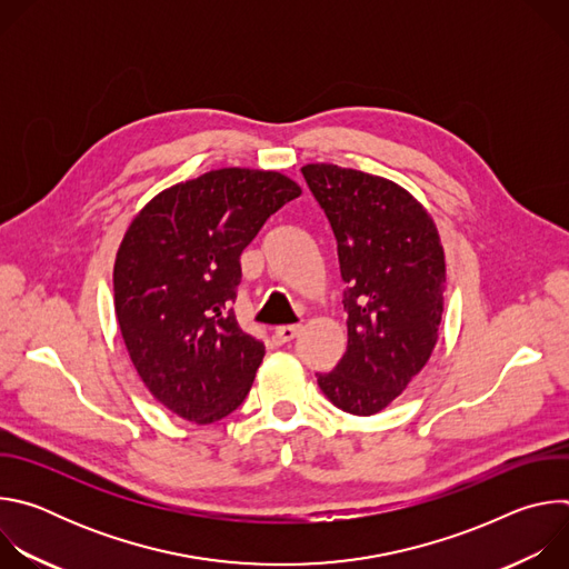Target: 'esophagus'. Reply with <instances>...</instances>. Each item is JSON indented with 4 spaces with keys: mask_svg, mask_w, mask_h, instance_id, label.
Returning a JSON list of instances; mask_svg holds the SVG:
<instances>
[{
    "mask_svg": "<svg viewBox=\"0 0 569 569\" xmlns=\"http://www.w3.org/2000/svg\"><path fill=\"white\" fill-rule=\"evenodd\" d=\"M301 327H297V323H286V327H277L274 329V338L286 345V342H292L297 336H299Z\"/></svg>",
    "mask_w": 569,
    "mask_h": 569,
    "instance_id": "obj_1",
    "label": "esophagus"
}]
</instances>
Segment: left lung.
<instances>
[{
    "instance_id": "8db88e82",
    "label": "left lung",
    "mask_w": 569,
    "mask_h": 569,
    "mask_svg": "<svg viewBox=\"0 0 569 569\" xmlns=\"http://www.w3.org/2000/svg\"><path fill=\"white\" fill-rule=\"evenodd\" d=\"M338 240L349 345L317 373L336 408L371 417L426 367L439 338L446 257L430 213L398 184L336 164L301 169Z\"/></svg>"
}]
</instances>
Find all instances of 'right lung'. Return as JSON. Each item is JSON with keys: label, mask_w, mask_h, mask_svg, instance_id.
Instances as JSON below:
<instances>
[{"label": "right lung", "mask_w": 569, "mask_h": 569, "mask_svg": "<svg viewBox=\"0 0 569 569\" xmlns=\"http://www.w3.org/2000/svg\"><path fill=\"white\" fill-rule=\"evenodd\" d=\"M301 189L274 171L220 169L154 196L130 222L114 261V310L148 391L191 423L246 400L266 356L229 303L240 254Z\"/></svg>", "instance_id": "obj_1"}]
</instances>
